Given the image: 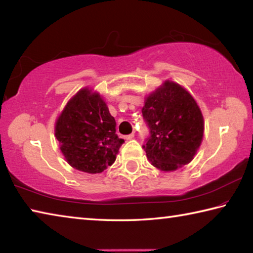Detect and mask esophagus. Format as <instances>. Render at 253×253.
Listing matches in <instances>:
<instances>
[{"label":"esophagus","mask_w":253,"mask_h":253,"mask_svg":"<svg viewBox=\"0 0 253 253\" xmlns=\"http://www.w3.org/2000/svg\"><path fill=\"white\" fill-rule=\"evenodd\" d=\"M134 137H135V134H134V132H131L130 135H127V136H125V139H126V140H130V139L134 138Z\"/></svg>","instance_id":"1"}]
</instances>
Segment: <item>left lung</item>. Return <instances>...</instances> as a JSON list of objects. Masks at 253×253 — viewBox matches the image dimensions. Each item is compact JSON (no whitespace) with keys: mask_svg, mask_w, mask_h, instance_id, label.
<instances>
[{"mask_svg":"<svg viewBox=\"0 0 253 253\" xmlns=\"http://www.w3.org/2000/svg\"><path fill=\"white\" fill-rule=\"evenodd\" d=\"M141 113L150 129L142 147L154 167L173 171L194 159L204 138L205 123L189 91L166 81L145 98Z\"/></svg>","mask_w":253,"mask_h":253,"instance_id":"8db88e82","label":"left lung"}]
</instances>
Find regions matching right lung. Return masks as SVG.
<instances>
[{
	"instance_id": "obj_1",
	"label": "right lung",
	"mask_w": 253,
	"mask_h": 253,
	"mask_svg": "<svg viewBox=\"0 0 253 253\" xmlns=\"http://www.w3.org/2000/svg\"><path fill=\"white\" fill-rule=\"evenodd\" d=\"M55 137L66 162L87 173H99L112 166L124 142L105 100L87 87L77 91L59 114Z\"/></svg>"
}]
</instances>
